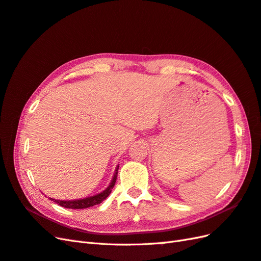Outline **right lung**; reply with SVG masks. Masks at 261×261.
Listing matches in <instances>:
<instances>
[{
	"instance_id": "obj_1",
	"label": "right lung",
	"mask_w": 261,
	"mask_h": 261,
	"mask_svg": "<svg viewBox=\"0 0 261 261\" xmlns=\"http://www.w3.org/2000/svg\"><path fill=\"white\" fill-rule=\"evenodd\" d=\"M117 169H116V172H115L114 177H113V179L111 181V184H110V186L106 189V191L102 192L101 194L88 197V198L78 199V200H67L66 201V200H57V199H52V198H50V199L53 202L58 203L59 206H62V207H64V208H69V209H85V208H89V207H92V206H96V204L101 203L102 201H103L107 198V197L110 194H111L112 189H113V187L115 185V181H116Z\"/></svg>"
}]
</instances>
